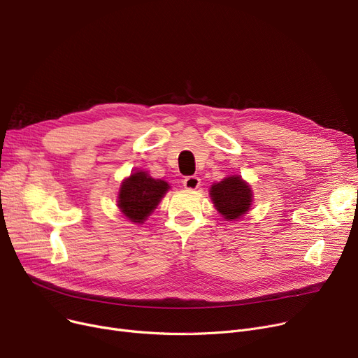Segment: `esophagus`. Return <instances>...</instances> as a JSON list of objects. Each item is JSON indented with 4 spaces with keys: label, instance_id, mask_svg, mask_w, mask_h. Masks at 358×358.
Masks as SVG:
<instances>
[{
    "label": "esophagus",
    "instance_id": "1",
    "mask_svg": "<svg viewBox=\"0 0 358 358\" xmlns=\"http://www.w3.org/2000/svg\"><path fill=\"white\" fill-rule=\"evenodd\" d=\"M201 185V179L198 176H187L183 179V186L187 189V191H194V189H198Z\"/></svg>",
    "mask_w": 358,
    "mask_h": 358
}]
</instances>
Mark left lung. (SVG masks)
Segmentation results:
<instances>
[{
	"label": "left lung",
	"instance_id": "8db88e82",
	"mask_svg": "<svg viewBox=\"0 0 358 358\" xmlns=\"http://www.w3.org/2000/svg\"><path fill=\"white\" fill-rule=\"evenodd\" d=\"M209 196L225 221H237L250 211L253 189L240 175H233L211 185Z\"/></svg>",
	"mask_w": 358,
	"mask_h": 358
}]
</instances>
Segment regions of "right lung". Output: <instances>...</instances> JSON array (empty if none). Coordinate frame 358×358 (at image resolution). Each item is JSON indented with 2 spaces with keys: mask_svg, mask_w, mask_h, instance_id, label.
<instances>
[{
  "mask_svg": "<svg viewBox=\"0 0 358 358\" xmlns=\"http://www.w3.org/2000/svg\"><path fill=\"white\" fill-rule=\"evenodd\" d=\"M169 189L171 185L166 180L155 179L145 171H136L121 182L117 205L129 221L143 224Z\"/></svg>",
  "mask_w": 358,
  "mask_h": 358,
  "instance_id": "1",
  "label": "right lung"
}]
</instances>
